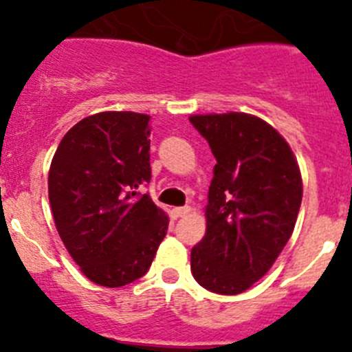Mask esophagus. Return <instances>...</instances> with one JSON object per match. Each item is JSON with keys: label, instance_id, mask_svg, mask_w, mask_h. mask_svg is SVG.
Segmentation results:
<instances>
[{"label": "esophagus", "instance_id": "obj_1", "mask_svg": "<svg viewBox=\"0 0 352 352\" xmlns=\"http://www.w3.org/2000/svg\"><path fill=\"white\" fill-rule=\"evenodd\" d=\"M190 213V206H182V208H173L170 210V214L173 219H179V217H185V214Z\"/></svg>", "mask_w": 352, "mask_h": 352}]
</instances>
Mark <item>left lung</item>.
Listing matches in <instances>:
<instances>
[{"label":"left lung","mask_w":352,"mask_h":352,"mask_svg":"<svg viewBox=\"0 0 352 352\" xmlns=\"http://www.w3.org/2000/svg\"><path fill=\"white\" fill-rule=\"evenodd\" d=\"M190 123L217 158L206 234L190 252L192 275L208 291L239 294L268 273L294 231L300 167L285 139L261 118L199 114Z\"/></svg>","instance_id":"1"}]
</instances>
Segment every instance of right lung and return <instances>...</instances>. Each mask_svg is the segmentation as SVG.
<instances>
[{
    "label": "right lung",
    "instance_id": "obj_1",
    "mask_svg": "<svg viewBox=\"0 0 352 352\" xmlns=\"http://www.w3.org/2000/svg\"><path fill=\"white\" fill-rule=\"evenodd\" d=\"M149 116L98 113L72 126L49 169L56 229L89 280L121 287L149 270L169 219L139 188L151 179Z\"/></svg>",
    "mask_w": 352,
    "mask_h": 352
}]
</instances>
